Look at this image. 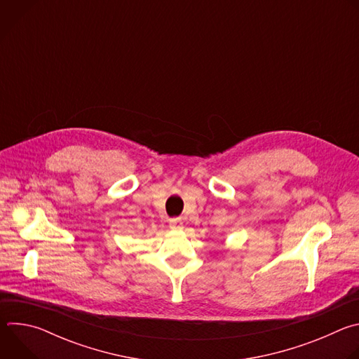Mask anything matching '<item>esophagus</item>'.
Returning a JSON list of instances; mask_svg holds the SVG:
<instances>
[{"mask_svg":"<svg viewBox=\"0 0 359 359\" xmlns=\"http://www.w3.org/2000/svg\"><path fill=\"white\" fill-rule=\"evenodd\" d=\"M169 226H170V229H182V227H183V220H182V219H179V217H176V219H170Z\"/></svg>","mask_w":359,"mask_h":359,"instance_id":"1","label":"esophagus"}]
</instances>
